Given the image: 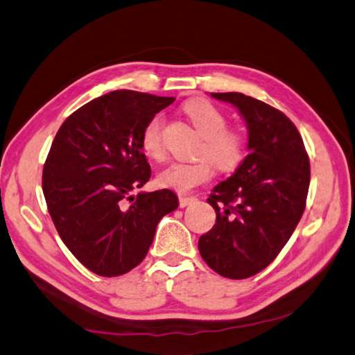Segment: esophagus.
<instances>
[{
    "label": "esophagus",
    "mask_w": 355,
    "mask_h": 355,
    "mask_svg": "<svg viewBox=\"0 0 355 355\" xmlns=\"http://www.w3.org/2000/svg\"><path fill=\"white\" fill-rule=\"evenodd\" d=\"M178 201H180V207H186V206H189L191 203H193V201H196V198L182 196V197H178Z\"/></svg>",
    "instance_id": "obj_1"
}]
</instances>
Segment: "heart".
Segmentation results:
<instances>
[{
  "mask_svg": "<svg viewBox=\"0 0 355 355\" xmlns=\"http://www.w3.org/2000/svg\"><path fill=\"white\" fill-rule=\"evenodd\" d=\"M184 114L189 116L198 134L203 137L197 150L200 158L189 163H172L157 177L159 186L177 192H191L209 182L214 175L212 162L221 172H232L246 157L245 135L239 130L226 128L227 118L209 101L192 100L186 103ZM141 149L146 155L154 159L164 157L163 118L159 115L152 118L144 126Z\"/></svg>",
  "mask_w": 355,
  "mask_h": 355,
  "instance_id": "obj_1",
  "label": "heart"
}]
</instances>
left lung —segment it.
Instances as JSON below:
<instances>
[{
  "label": "left lung",
  "instance_id": "1",
  "mask_svg": "<svg viewBox=\"0 0 355 355\" xmlns=\"http://www.w3.org/2000/svg\"><path fill=\"white\" fill-rule=\"evenodd\" d=\"M211 95L245 118L249 154L207 198L217 220L198 249L215 272L241 280L269 266L293 235L306 206L309 157L280 110L240 92Z\"/></svg>",
  "mask_w": 355,
  "mask_h": 355
}]
</instances>
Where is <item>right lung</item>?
<instances>
[{
  "label": "right lung",
  "instance_id": "1",
  "mask_svg": "<svg viewBox=\"0 0 355 355\" xmlns=\"http://www.w3.org/2000/svg\"><path fill=\"white\" fill-rule=\"evenodd\" d=\"M173 100L115 90L75 110L53 138L43 169L49 214L69 251L101 277L140 265L158 221L178 207L169 189L132 193L150 178L143 129Z\"/></svg>",
  "mask_w": 355,
  "mask_h": 355
}]
</instances>
